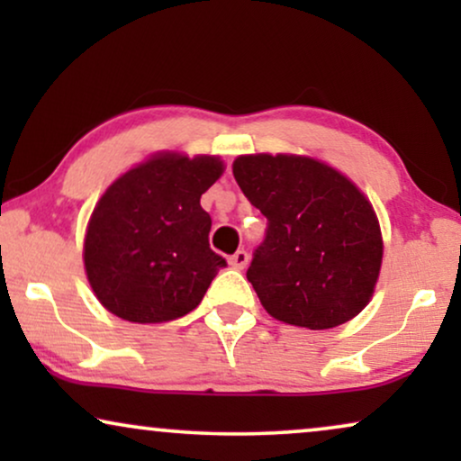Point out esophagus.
<instances>
[{
    "label": "esophagus",
    "instance_id": "34e87169",
    "mask_svg": "<svg viewBox=\"0 0 461 461\" xmlns=\"http://www.w3.org/2000/svg\"><path fill=\"white\" fill-rule=\"evenodd\" d=\"M248 262H249V254L245 249H239L229 258V264L237 270H243L245 267H248Z\"/></svg>",
    "mask_w": 461,
    "mask_h": 461
}]
</instances>
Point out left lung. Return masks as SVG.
<instances>
[{
  "instance_id": "obj_1",
  "label": "left lung",
  "mask_w": 461,
  "mask_h": 461,
  "mask_svg": "<svg viewBox=\"0 0 461 461\" xmlns=\"http://www.w3.org/2000/svg\"><path fill=\"white\" fill-rule=\"evenodd\" d=\"M237 185L267 218L248 281L283 323L330 330L374 294L382 235L374 207L348 178L308 157L243 155Z\"/></svg>"
}]
</instances>
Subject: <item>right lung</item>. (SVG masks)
Segmentation results:
<instances>
[{"instance_id": "add662e5", "label": "right lung", "mask_w": 461, "mask_h": 461, "mask_svg": "<svg viewBox=\"0 0 461 461\" xmlns=\"http://www.w3.org/2000/svg\"><path fill=\"white\" fill-rule=\"evenodd\" d=\"M216 157L157 155L113 182L87 226V281L106 311L131 323L185 317L226 267L210 248L201 194L222 174Z\"/></svg>"}]
</instances>
